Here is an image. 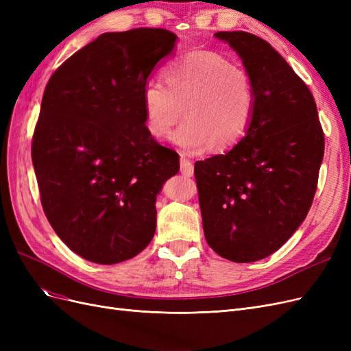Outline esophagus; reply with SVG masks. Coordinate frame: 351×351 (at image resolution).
Masks as SVG:
<instances>
[{
	"instance_id": "obj_1",
	"label": "esophagus",
	"mask_w": 351,
	"mask_h": 351,
	"mask_svg": "<svg viewBox=\"0 0 351 351\" xmlns=\"http://www.w3.org/2000/svg\"><path fill=\"white\" fill-rule=\"evenodd\" d=\"M180 169H182V174L187 176V177L193 176V164L190 159H187L184 156L180 158Z\"/></svg>"
}]
</instances>
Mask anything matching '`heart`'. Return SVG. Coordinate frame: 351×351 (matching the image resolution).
<instances>
[{
	"instance_id": "1",
	"label": "heart",
	"mask_w": 351,
	"mask_h": 351,
	"mask_svg": "<svg viewBox=\"0 0 351 351\" xmlns=\"http://www.w3.org/2000/svg\"><path fill=\"white\" fill-rule=\"evenodd\" d=\"M165 83L149 80L142 89L146 130L164 139L184 114L174 142L195 154L217 145L228 149L247 134L256 95L249 73L221 52H186L164 71Z\"/></svg>"
}]
</instances>
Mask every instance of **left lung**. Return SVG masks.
Wrapping results in <instances>:
<instances>
[{"label": "left lung", "mask_w": 351, "mask_h": 351, "mask_svg": "<svg viewBox=\"0 0 351 351\" xmlns=\"http://www.w3.org/2000/svg\"><path fill=\"white\" fill-rule=\"evenodd\" d=\"M215 36L237 51L256 102L247 134L197 161L195 178L209 247L247 263L278 250L304 221L325 139L311 89L267 40L241 30Z\"/></svg>", "instance_id": "obj_1"}]
</instances>
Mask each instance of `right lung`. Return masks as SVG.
Wrapping results in <instances>:
<instances>
[{"label":"right lung","mask_w":351,"mask_h":351,"mask_svg":"<svg viewBox=\"0 0 351 351\" xmlns=\"http://www.w3.org/2000/svg\"><path fill=\"white\" fill-rule=\"evenodd\" d=\"M176 39L159 27L104 34L47 83L32 161L51 227L83 259H132L155 234L156 195L180 156L147 133L142 89Z\"/></svg>","instance_id":"obj_1"}]
</instances>
